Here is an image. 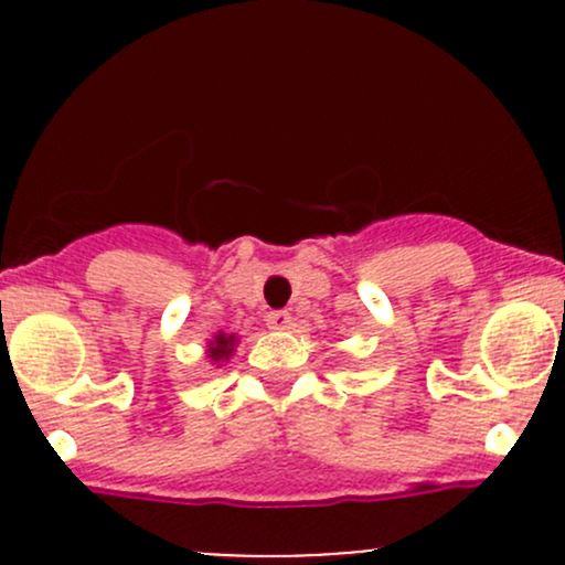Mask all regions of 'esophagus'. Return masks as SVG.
I'll return each mask as SVG.
<instances>
[{
	"mask_svg": "<svg viewBox=\"0 0 565 565\" xmlns=\"http://www.w3.org/2000/svg\"><path fill=\"white\" fill-rule=\"evenodd\" d=\"M291 323L289 310H270L268 313V327L270 329H287Z\"/></svg>",
	"mask_w": 565,
	"mask_h": 565,
	"instance_id": "34e87169",
	"label": "esophagus"
}]
</instances>
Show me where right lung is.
Returning a JSON list of instances; mask_svg holds the SVG:
<instances>
[{"label": "right lung", "instance_id": "add662e5", "mask_svg": "<svg viewBox=\"0 0 565 565\" xmlns=\"http://www.w3.org/2000/svg\"><path fill=\"white\" fill-rule=\"evenodd\" d=\"M233 345H236V334H215V340H210V359L220 364V361H228L231 353H233Z\"/></svg>", "mask_w": 565, "mask_h": 565}]
</instances>
